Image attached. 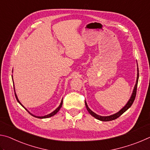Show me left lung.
I'll list each match as a JSON object with an SVG mask.
<instances>
[{"label": "left lung", "instance_id": "1", "mask_svg": "<svg viewBox=\"0 0 150 150\" xmlns=\"http://www.w3.org/2000/svg\"><path fill=\"white\" fill-rule=\"evenodd\" d=\"M138 78H139V72H138V74H137L136 83L135 86H134V88L131 97H130V99H129V100L128 101V103H126V105L124 106V107L122 108L120 111L118 112L117 113L114 114V115H110V116H102L98 115H96V113L94 112H93L92 110H91L89 108H88L87 104V103H86V101H85L86 108H87L88 112L90 113V115H92L93 117H95V118L97 119V120H99L100 121H104V122H107V121H111V120H115V119L118 118L119 116H120L124 112H126L129 108L132 105L134 101V100H135L136 95L137 86H138Z\"/></svg>", "mask_w": 150, "mask_h": 150}]
</instances>
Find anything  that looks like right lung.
Here are the masks:
<instances>
[{"label": "right lung", "instance_id": "right-lung-1", "mask_svg": "<svg viewBox=\"0 0 150 150\" xmlns=\"http://www.w3.org/2000/svg\"><path fill=\"white\" fill-rule=\"evenodd\" d=\"M15 96H16V100H17V101L18 102L20 105H21L22 106H23V107L24 108V106L22 105L21 103H20V102L19 101V100H18V97H17V95H16V93H15ZM62 104H63V99H62V102H61V103H60V105H59V106H58V107L55 109V110L54 111V112H52V113H50V114H49V115H45V116H35V115H32V114H31L30 112L27 110V109L26 108H24L25 109H26V110L30 114V115H32L33 116H34V117H35V118H49V117H51V116H53L54 115H55V114H57V112L59 111V110H60V108H61V107H62Z\"/></svg>", "mask_w": 150, "mask_h": 150}]
</instances>
